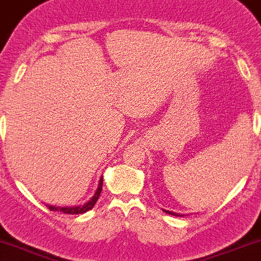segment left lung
Returning a JSON list of instances; mask_svg holds the SVG:
<instances>
[{
	"instance_id": "8db88e82",
	"label": "left lung",
	"mask_w": 261,
	"mask_h": 261,
	"mask_svg": "<svg viewBox=\"0 0 261 261\" xmlns=\"http://www.w3.org/2000/svg\"><path fill=\"white\" fill-rule=\"evenodd\" d=\"M163 212H165L166 214H171V215H175V216H182L181 214H177V213H174V212H169V210H165V209H163Z\"/></svg>"
}]
</instances>
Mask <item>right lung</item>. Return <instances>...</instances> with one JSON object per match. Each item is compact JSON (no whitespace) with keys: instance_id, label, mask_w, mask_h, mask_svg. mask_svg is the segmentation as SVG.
Returning a JSON list of instances; mask_svg holds the SVG:
<instances>
[{"instance_id":"obj_1","label":"right lung","mask_w":261,"mask_h":261,"mask_svg":"<svg viewBox=\"0 0 261 261\" xmlns=\"http://www.w3.org/2000/svg\"><path fill=\"white\" fill-rule=\"evenodd\" d=\"M102 185H103V177L100 176L98 187H97L95 194L91 197L90 200H87L86 203L83 204V205L80 204V205H76V206H56V205H49V204H46V206L49 210H52V212H61V213H64V214H71V215L84 214V213L89 212V210H91L93 206H95L97 199H98L99 194H100V192H102Z\"/></svg>"}]
</instances>
